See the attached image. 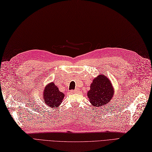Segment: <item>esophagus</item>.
Returning <instances> with one entry per match:
<instances>
[{
    "label": "esophagus",
    "instance_id": "1",
    "mask_svg": "<svg viewBox=\"0 0 152 152\" xmlns=\"http://www.w3.org/2000/svg\"><path fill=\"white\" fill-rule=\"evenodd\" d=\"M72 93H78V89H75V91H71Z\"/></svg>",
    "mask_w": 152,
    "mask_h": 152
}]
</instances>
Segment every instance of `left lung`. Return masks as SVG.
Wrapping results in <instances>:
<instances>
[{"mask_svg": "<svg viewBox=\"0 0 152 152\" xmlns=\"http://www.w3.org/2000/svg\"><path fill=\"white\" fill-rule=\"evenodd\" d=\"M114 93L111 81L102 73L93 80L87 96L92 105L94 107H102L110 103Z\"/></svg>", "mask_w": 152, "mask_h": 152, "instance_id": "8db88e82", "label": "left lung"}]
</instances>
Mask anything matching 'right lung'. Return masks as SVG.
<instances>
[{
    "label": "right lung",
    "instance_id": "1",
    "mask_svg": "<svg viewBox=\"0 0 152 152\" xmlns=\"http://www.w3.org/2000/svg\"><path fill=\"white\" fill-rule=\"evenodd\" d=\"M43 99L48 107L54 108H58L63 102L65 94L59 91L58 87L53 82H50L45 88L42 93Z\"/></svg>",
    "mask_w": 152,
    "mask_h": 152
}]
</instances>
